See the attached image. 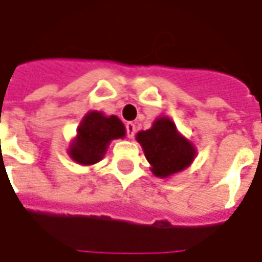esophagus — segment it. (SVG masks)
I'll return each mask as SVG.
<instances>
[{
    "instance_id": "1",
    "label": "esophagus",
    "mask_w": 262,
    "mask_h": 262,
    "mask_svg": "<svg viewBox=\"0 0 262 262\" xmlns=\"http://www.w3.org/2000/svg\"><path fill=\"white\" fill-rule=\"evenodd\" d=\"M134 134H136V124L128 122V124H126V136H128V138H133Z\"/></svg>"
}]
</instances>
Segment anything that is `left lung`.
Returning a JSON list of instances; mask_svg holds the SVG:
<instances>
[{"label": "left lung", "mask_w": 262, "mask_h": 262, "mask_svg": "<svg viewBox=\"0 0 262 262\" xmlns=\"http://www.w3.org/2000/svg\"><path fill=\"white\" fill-rule=\"evenodd\" d=\"M136 140L143 147L150 170L162 179L185 170L196 156L195 146L178 131L169 116H157L151 128L137 133Z\"/></svg>", "instance_id": "left-lung-1"}]
</instances>
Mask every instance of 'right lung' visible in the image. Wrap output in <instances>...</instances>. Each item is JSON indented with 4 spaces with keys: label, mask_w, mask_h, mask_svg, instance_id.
<instances>
[{
    "label": "right lung",
    "mask_w": 262,
    "mask_h": 262,
    "mask_svg": "<svg viewBox=\"0 0 262 262\" xmlns=\"http://www.w3.org/2000/svg\"><path fill=\"white\" fill-rule=\"evenodd\" d=\"M124 137L125 125L118 116L90 111L77 128V136L68 147V156L83 166L95 165L105 157L112 140Z\"/></svg>",
    "instance_id": "add662e5"
}]
</instances>
